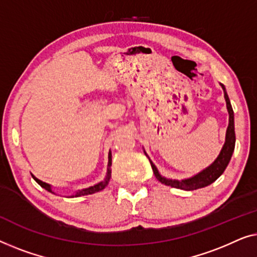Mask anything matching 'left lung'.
<instances>
[{
  "label": "left lung",
  "instance_id": "1",
  "mask_svg": "<svg viewBox=\"0 0 257 257\" xmlns=\"http://www.w3.org/2000/svg\"><path fill=\"white\" fill-rule=\"evenodd\" d=\"M222 88H223V86H222ZM225 99H226L227 109H228V114H229V123H228V128H227V133H226V142H225V144H223L221 153H220L218 158L214 161V163H213L211 166H208L207 169H205L204 171L198 173L197 176L192 177V178L185 179V180H172V179H166V178H164V177H161L160 173H158V170L156 169V166H155L153 162L149 160L151 166H153L155 176L157 177V179L160 180L162 184H164V185H168V186L176 187V189L185 190V191H193V190L202 189V187H205V186H208L209 184L214 183L215 180L222 175L223 171H225V169L227 168V165H228V163H229L230 158H232L234 148H235L234 111H233L232 104H230V101L228 99V95H227L226 92H225Z\"/></svg>",
  "mask_w": 257,
  "mask_h": 257
}]
</instances>
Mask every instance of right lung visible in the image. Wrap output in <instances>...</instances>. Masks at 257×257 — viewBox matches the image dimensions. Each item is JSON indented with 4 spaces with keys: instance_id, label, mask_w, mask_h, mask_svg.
Returning <instances> with one entry per match:
<instances>
[{
    "instance_id": "1",
    "label": "right lung",
    "mask_w": 257,
    "mask_h": 257,
    "mask_svg": "<svg viewBox=\"0 0 257 257\" xmlns=\"http://www.w3.org/2000/svg\"><path fill=\"white\" fill-rule=\"evenodd\" d=\"M110 165H111V154L109 153V155H108V170H107V177L106 179H104V182H101L99 184H96V185L94 186H91L88 187V189H85L82 191H79V192H77V194H75V197H80V196H86V194H92V193H95V192H99V191L103 190L104 187L107 186L108 182H109V178H110V175H111V169H110ZM34 177V176H32ZM34 179L37 182L39 185H41L42 187H44V189L46 191H49V192H52L51 190V186L49 185V184H46L44 182H42V180H39L38 178H36V177H34Z\"/></svg>"
}]
</instances>
